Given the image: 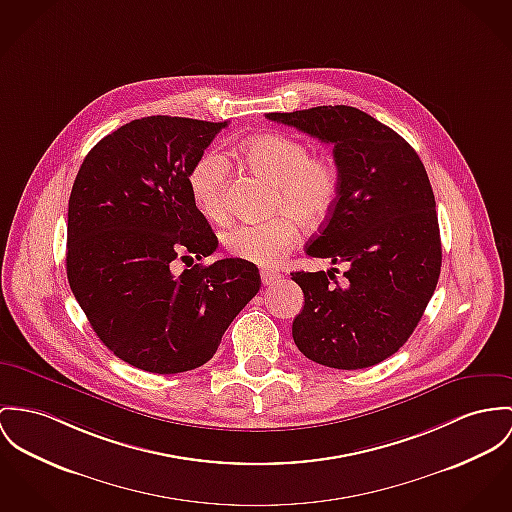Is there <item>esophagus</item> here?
<instances>
[{
  "label": "esophagus",
  "mask_w": 512,
  "mask_h": 512,
  "mask_svg": "<svg viewBox=\"0 0 512 512\" xmlns=\"http://www.w3.org/2000/svg\"><path fill=\"white\" fill-rule=\"evenodd\" d=\"M278 278H280V275H278L276 271H273V269H263V271H261V282H263L265 286L275 284Z\"/></svg>",
  "instance_id": "obj_1"
}]
</instances>
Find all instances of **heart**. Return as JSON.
Listing matches in <instances>:
<instances>
[{
  "instance_id": "b5f03b06",
  "label": "heart",
  "mask_w": 512,
  "mask_h": 512,
  "mask_svg": "<svg viewBox=\"0 0 512 512\" xmlns=\"http://www.w3.org/2000/svg\"><path fill=\"white\" fill-rule=\"evenodd\" d=\"M243 163L273 187L271 210L280 212L267 222L239 224L226 232V249L255 265H276L300 239V224H321L339 198V169L333 159L312 156L310 146L294 136L265 134L239 148ZM228 159L206 152L189 173V189L198 210L220 222L226 218Z\"/></svg>"
}]
</instances>
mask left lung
Segmentation results:
<instances>
[{
	"instance_id": "8db88e82",
	"label": "left lung",
	"mask_w": 512,
	"mask_h": 512,
	"mask_svg": "<svg viewBox=\"0 0 512 512\" xmlns=\"http://www.w3.org/2000/svg\"><path fill=\"white\" fill-rule=\"evenodd\" d=\"M269 120L333 146L339 198L306 253L345 263L292 273L304 292L292 337L317 364L358 370L397 353L433 298L442 247L433 187L417 152L390 126L354 107L327 105Z\"/></svg>"
}]
</instances>
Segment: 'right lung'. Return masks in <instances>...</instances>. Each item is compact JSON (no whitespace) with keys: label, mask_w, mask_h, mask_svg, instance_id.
Returning a JSON list of instances; mask_svg holds the SVG:
<instances>
[{"label":"right lung","mask_w":512,"mask_h":512,"mask_svg":"<svg viewBox=\"0 0 512 512\" xmlns=\"http://www.w3.org/2000/svg\"><path fill=\"white\" fill-rule=\"evenodd\" d=\"M228 122L146 117L85 156L68 202L66 271L93 331L120 360L154 374L187 372L218 351L224 331L259 292L243 259L195 265L218 247L189 173Z\"/></svg>","instance_id":"1"}]
</instances>
